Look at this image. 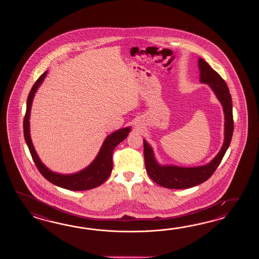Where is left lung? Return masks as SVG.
<instances>
[{
  "mask_svg": "<svg viewBox=\"0 0 259 259\" xmlns=\"http://www.w3.org/2000/svg\"><path fill=\"white\" fill-rule=\"evenodd\" d=\"M201 82L209 84L218 99L223 105L225 114V140L220 153L207 165L196 167H179L174 165L161 166L154 159L153 150L143 141V155L146 171L150 178L160 186L168 189H187L207 181L214 174L217 167L225 155L231 143L233 133L232 101L229 88L224 79L202 58H199Z\"/></svg>",
  "mask_w": 259,
  "mask_h": 259,
  "instance_id": "8db88e82",
  "label": "left lung"
}]
</instances>
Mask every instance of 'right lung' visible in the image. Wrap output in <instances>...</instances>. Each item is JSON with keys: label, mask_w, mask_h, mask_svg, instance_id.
Masks as SVG:
<instances>
[{"label": "right lung", "mask_w": 259, "mask_h": 259, "mask_svg": "<svg viewBox=\"0 0 259 259\" xmlns=\"http://www.w3.org/2000/svg\"><path fill=\"white\" fill-rule=\"evenodd\" d=\"M46 74H47V71L44 72V74H41L39 76V78L36 80V82L34 83L33 87L29 92L28 100H27V110H26V114L24 116V121H23L25 141L28 144V147L29 149L30 154L32 156L34 163L37 166L38 170L39 171V173L47 181H49L51 183L55 184L56 186L67 189V190H71V191H85V190H90V189L97 187L102 183H104L110 176L111 171L113 168L112 155H113L114 149L116 148V146L118 143H121L123 140H125L127 138L131 128L125 127V128L118 130L106 138L97 157L94 159V162L91 165H89L87 168L83 169L82 171L76 173V174H72V175H61V174H56V173L49 170L40 162V160L35 152L33 144H32L31 139H30V134H29V121H28L34 94L39 88L40 83L44 81V78L46 76Z\"/></svg>", "instance_id": "1"}]
</instances>
